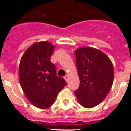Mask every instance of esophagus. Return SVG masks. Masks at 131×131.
<instances>
[{
    "mask_svg": "<svg viewBox=\"0 0 131 131\" xmlns=\"http://www.w3.org/2000/svg\"><path fill=\"white\" fill-rule=\"evenodd\" d=\"M68 78H69V76H68V75H66L64 77V79L66 80V81L67 82H68Z\"/></svg>",
    "mask_w": 131,
    "mask_h": 131,
    "instance_id": "obj_1",
    "label": "esophagus"
}]
</instances>
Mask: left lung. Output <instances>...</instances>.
<instances>
[{
    "mask_svg": "<svg viewBox=\"0 0 131 131\" xmlns=\"http://www.w3.org/2000/svg\"><path fill=\"white\" fill-rule=\"evenodd\" d=\"M75 56L80 80L75 94L84 107H95L104 100L112 88L113 64L104 53L91 47L78 48Z\"/></svg>",
    "mask_w": 131,
    "mask_h": 131,
    "instance_id": "left-lung-1",
    "label": "left lung"
}]
</instances>
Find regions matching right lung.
<instances>
[{
  "instance_id": "obj_1",
  "label": "right lung",
  "mask_w": 131,
  "mask_h": 131,
  "mask_svg": "<svg viewBox=\"0 0 131 131\" xmlns=\"http://www.w3.org/2000/svg\"><path fill=\"white\" fill-rule=\"evenodd\" d=\"M54 45L47 41L35 42L20 60L19 80L23 91L35 107L46 109L55 102L58 94L67 84L56 75V68L50 62Z\"/></svg>"
}]
</instances>
